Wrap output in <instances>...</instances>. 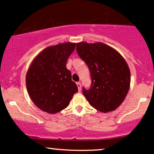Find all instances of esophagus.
<instances>
[{
  "label": "esophagus",
  "instance_id": "obj_1",
  "mask_svg": "<svg viewBox=\"0 0 154 154\" xmlns=\"http://www.w3.org/2000/svg\"><path fill=\"white\" fill-rule=\"evenodd\" d=\"M77 88H78L79 91H81V83L79 82H77Z\"/></svg>",
  "mask_w": 154,
  "mask_h": 154
}]
</instances>
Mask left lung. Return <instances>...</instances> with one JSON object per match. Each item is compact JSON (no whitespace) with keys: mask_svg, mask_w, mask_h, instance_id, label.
Returning a JSON list of instances; mask_svg holds the SVG:
<instances>
[{"mask_svg":"<svg viewBox=\"0 0 154 154\" xmlns=\"http://www.w3.org/2000/svg\"><path fill=\"white\" fill-rule=\"evenodd\" d=\"M78 56L85 62L91 77V87L82 88L89 103L101 112L119 107L128 94L130 72L122 56L102 43H77Z\"/></svg>","mask_w":154,"mask_h":154,"instance_id":"left-lung-1","label":"left lung"}]
</instances>
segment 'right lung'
<instances>
[{
    "label": "right lung",
    "instance_id": "obj_1",
    "mask_svg": "<svg viewBox=\"0 0 154 154\" xmlns=\"http://www.w3.org/2000/svg\"><path fill=\"white\" fill-rule=\"evenodd\" d=\"M76 43H65L48 47L31 63L26 85L32 100L42 111L55 114L68 106L78 88L66 68Z\"/></svg>",
    "mask_w": 154,
    "mask_h": 154
}]
</instances>
